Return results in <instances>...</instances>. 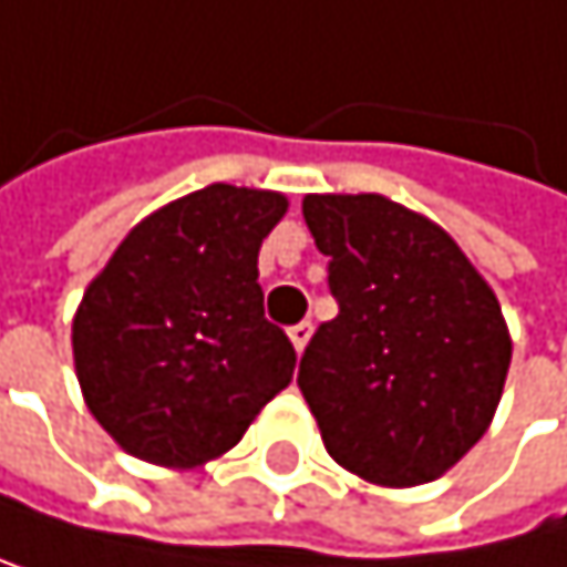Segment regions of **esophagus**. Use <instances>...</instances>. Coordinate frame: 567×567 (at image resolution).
<instances>
[{"label":"esophagus","mask_w":567,"mask_h":567,"mask_svg":"<svg viewBox=\"0 0 567 567\" xmlns=\"http://www.w3.org/2000/svg\"><path fill=\"white\" fill-rule=\"evenodd\" d=\"M311 331H315V324H311V321H300V324H293V328H290V342H293V349H297V352H305V346L311 342Z\"/></svg>","instance_id":"1"}]
</instances>
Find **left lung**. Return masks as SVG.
Segmentation results:
<instances>
[{"instance_id":"left-lung-1","label":"left lung","mask_w":567,"mask_h":567,"mask_svg":"<svg viewBox=\"0 0 567 567\" xmlns=\"http://www.w3.org/2000/svg\"><path fill=\"white\" fill-rule=\"evenodd\" d=\"M305 221L339 300L297 373L324 449L365 483H431L496 414L499 300L445 228L383 194H308Z\"/></svg>"}]
</instances>
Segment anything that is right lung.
Listing matches in <instances>:
<instances>
[{"label": "right lung", "instance_id": "1", "mask_svg": "<svg viewBox=\"0 0 567 567\" xmlns=\"http://www.w3.org/2000/svg\"><path fill=\"white\" fill-rule=\"evenodd\" d=\"M284 212L277 190L208 184L146 215L87 284L74 369L122 452L205 465L290 383L297 352L262 318L256 267Z\"/></svg>", "mask_w": 567, "mask_h": 567}]
</instances>
